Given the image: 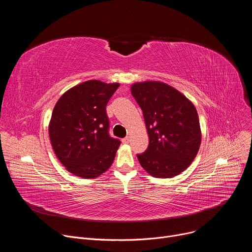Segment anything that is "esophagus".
<instances>
[{
    "label": "esophagus",
    "mask_w": 252,
    "mask_h": 252,
    "mask_svg": "<svg viewBox=\"0 0 252 252\" xmlns=\"http://www.w3.org/2000/svg\"><path fill=\"white\" fill-rule=\"evenodd\" d=\"M129 140H130V139H129V137H127V136H126V137L123 138V140H122V141H123L124 143H128V142H129Z\"/></svg>",
    "instance_id": "esophagus-1"
}]
</instances>
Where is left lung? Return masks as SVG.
Segmentation results:
<instances>
[{
    "label": "left lung",
    "instance_id": "1",
    "mask_svg": "<svg viewBox=\"0 0 252 252\" xmlns=\"http://www.w3.org/2000/svg\"><path fill=\"white\" fill-rule=\"evenodd\" d=\"M131 94L142 111L150 138L146 152L136 155L140 165L155 177L183 172L196 157L201 141L194 105L160 82L136 83Z\"/></svg>",
    "mask_w": 252,
    "mask_h": 252
}]
</instances>
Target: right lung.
<instances>
[{"instance_id": "add662e5", "label": "right lung", "mask_w": 252, "mask_h": 252, "mask_svg": "<svg viewBox=\"0 0 252 252\" xmlns=\"http://www.w3.org/2000/svg\"><path fill=\"white\" fill-rule=\"evenodd\" d=\"M119 87L88 81L65 92L54 107L49 126L52 146L75 175L97 177L115 159L121 140L110 134L105 106Z\"/></svg>"}]
</instances>
